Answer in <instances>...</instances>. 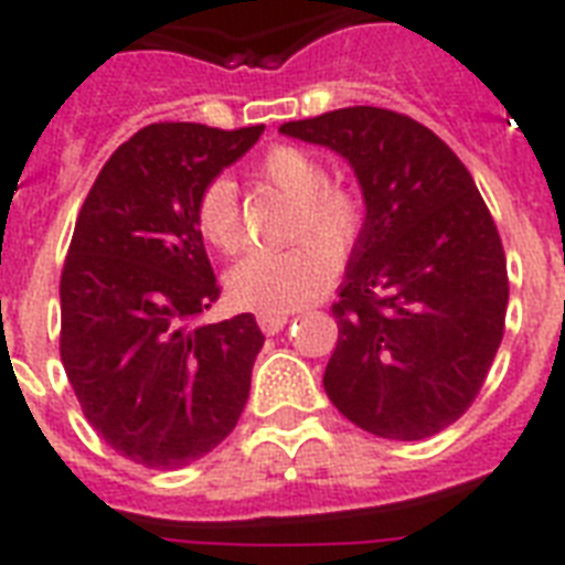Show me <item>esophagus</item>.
I'll list each match as a JSON object with an SVG mask.
<instances>
[{
    "mask_svg": "<svg viewBox=\"0 0 565 565\" xmlns=\"http://www.w3.org/2000/svg\"><path fill=\"white\" fill-rule=\"evenodd\" d=\"M287 322H290L287 313H273V310H260V313H257V326H260L264 334H278Z\"/></svg>",
    "mask_w": 565,
    "mask_h": 565,
    "instance_id": "esophagus-1",
    "label": "esophagus"
}]
</instances>
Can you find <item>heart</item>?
Returning <instances> with one entry per match:
<instances>
[{
  "label": "heart",
  "mask_w": 565,
  "mask_h": 565,
  "mask_svg": "<svg viewBox=\"0 0 565 565\" xmlns=\"http://www.w3.org/2000/svg\"><path fill=\"white\" fill-rule=\"evenodd\" d=\"M255 175L266 188L281 190L296 199L292 237L296 246L275 252H252L228 275L231 299L255 310H296L317 299L334 275V255L352 252L361 237L366 204L361 193L345 184H334L328 167L317 154L299 146H273L260 154ZM195 228L213 248L234 255L243 246V211H239L237 184L228 175L204 181L193 204Z\"/></svg>",
  "instance_id": "heart-1"
}]
</instances>
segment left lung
Returning <instances> with one entry per match:
<instances>
[{"instance_id": "8db88e82", "label": "left lung", "mask_w": 565, "mask_h": 565, "mask_svg": "<svg viewBox=\"0 0 565 565\" xmlns=\"http://www.w3.org/2000/svg\"><path fill=\"white\" fill-rule=\"evenodd\" d=\"M352 163L366 202L326 366L358 428L425 439L469 411L504 337L508 260L472 175L416 119L358 105L278 128Z\"/></svg>"}]
</instances>
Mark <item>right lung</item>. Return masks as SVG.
<instances>
[{"instance_id":"right-lung-1","label":"right lung","mask_w":565,"mask_h":565,"mask_svg":"<svg viewBox=\"0 0 565 565\" xmlns=\"http://www.w3.org/2000/svg\"><path fill=\"white\" fill-rule=\"evenodd\" d=\"M264 126L140 128L102 167L61 273V361L114 451L181 469L220 446L246 407L264 334L252 313L188 328L220 299L193 204Z\"/></svg>"}]
</instances>
